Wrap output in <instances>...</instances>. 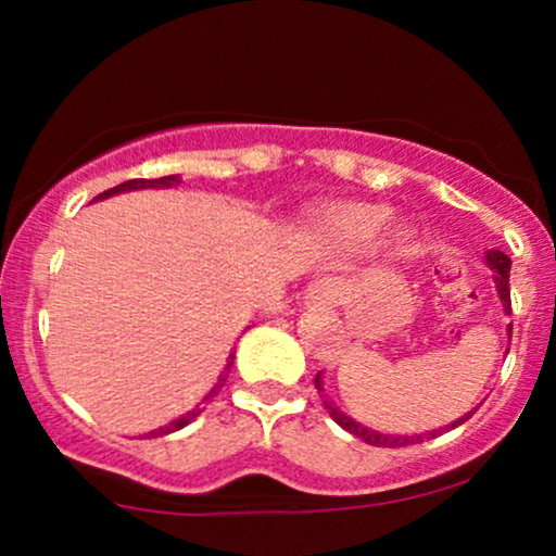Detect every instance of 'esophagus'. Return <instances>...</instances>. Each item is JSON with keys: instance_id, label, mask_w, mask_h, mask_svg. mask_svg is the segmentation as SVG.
Returning <instances> with one entry per match:
<instances>
[{"instance_id": "1", "label": "esophagus", "mask_w": 556, "mask_h": 556, "mask_svg": "<svg viewBox=\"0 0 556 556\" xmlns=\"http://www.w3.org/2000/svg\"><path fill=\"white\" fill-rule=\"evenodd\" d=\"M340 296V286L334 278H317L306 286V304L332 306Z\"/></svg>"}]
</instances>
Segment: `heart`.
<instances>
[{
    "instance_id": "heart-1",
    "label": "heart",
    "mask_w": 556,
    "mask_h": 556,
    "mask_svg": "<svg viewBox=\"0 0 556 556\" xmlns=\"http://www.w3.org/2000/svg\"><path fill=\"white\" fill-rule=\"evenodd\" d=\"M392 224V211L387 205L345 203L334 205L321 216V226L340 244H368L379 239Z\"/></svg>"
}]
</instances>
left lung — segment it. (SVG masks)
I'll return each mask as SVG.
<instances>
[{"mask_svg": "<svg viewBox=\"0 0 556 556\" xmlns=\"http://www.w3.org/2000/svg\"><path fill=\"white\" fill-rule=\"evenodd\" d=\"M488 263L492 265V270H495V283H497L500 299H503V306L510 312V257L505 255V252H500V250H490L488 252ZM314 383H317V387H319V374H317V379H314ZM327 409H330L332 417H334V422H338L340 428H345L348 433H353L355 438H361V441H366L368 445H381V448H402V445H413V443L430 441V438H435L438 433H443V430H433V433H425V435H383V433H376V430L363 428L361 422L351 420V417L340 415L338 409L330 407V404H327ZM471 415H475V413H469L467 417H462V420H456L454 425H451V428H456V425L467 422Z\"/></svg>", "mask_w": 556, "mask_h": 556, "instance_id": "left-lung-1", "label": "left lung"}]
</instances>
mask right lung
<instances>
[{
	"label": "right lung",
	"instance_id": "obj_1",
	"mask_svg": "<svg viewBox=\"0 0 556 556\" xmlns=\"http://www.w3.org/2000/svg\"><path fill=\"white\" fill-rule=\"evenodd\" d=\"M175 182H177V177H175V175H169V177H156V180H128V182H121V185H115V188H111V190H105V193H100L98 198H108V195H113V193H123V190H139V188H169V185H175ZM231 363H235V355H231V361L226 363V371H229V366H231ZM224 381H226V376H222V379H218V383H216L214 389H211V394L205 396V400H211V396L222 392ZM198 415H201V407L190 409V413H185L182 417H177V420H173V422H169V425H164V428L154 430V433H149V435L156 438V435H167V433H175V430L185 428V425H188L190 420H195Z\"/></svg>",
	"mask_w": 556,
	"mask_h": 556
}]
</instances>
